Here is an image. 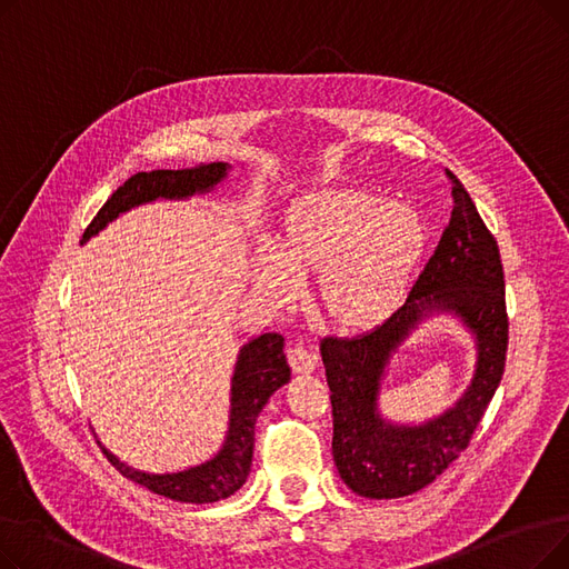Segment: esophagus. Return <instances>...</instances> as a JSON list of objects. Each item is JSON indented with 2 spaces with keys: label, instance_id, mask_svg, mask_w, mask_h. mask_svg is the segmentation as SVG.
<instances>
[{
  "label": "esophagus",
  "instance_id": "34e87169",
  "mask_svg": "<svg viewBox=\"0 0 569 569\" xmlns=\"http://www.w3.org/2000/svg\"><path fill=\"white\" fill-rule=\"evenodd\" d=\"M288 362L295 373H313L316 357L305 346L288 348Z\"/></svg>",
  "mask_w": 569,
  "mask_h": 569
}]
</instances>
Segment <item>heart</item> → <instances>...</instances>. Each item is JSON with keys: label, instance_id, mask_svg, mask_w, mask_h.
I'll return each instance as SVG.
<instances>
[{"label": "heart", "instance_id": "1", "mask_svg": "<svg viewBox=\"0 0 569 569\" xmlns=\"http://www.w3.org/2000/svg\"><path fill=\"white\" fill-rule=\"evenodd\" d=\"M427 251L412 209L360 189H320L281 212L272 258L253 269V290L290 305L295 286L316 279V309L339 335H369L403 305Z\"/></svg>", "mask_w": 569, "mask_h": 569}]
</instances>
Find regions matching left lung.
<instances>
[{
    "label": "left lung",
    "mask_w": 569,
    "mask_h": 569,
    "mask_svg": "<svg viewBox=\"0 0 569 569\" xmlns=\"http://www.w3.org/2000/svg\"><path fill=\"white\" fill-rule=\"evenodd\" d=\"M452 179V217L406 305L378 330L320 341L335 417L332 457L341 480L365 498H403L431 485L466 450L505 371L507 309L500 253L475 202ZM433 312L457 315L476 339L469 390L422 426H395L377 410L379 380L392 351Z\"/></svg>",
    "instance_id": "1"
}]
</instances>
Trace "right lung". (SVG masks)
Listing matches in <instances>:
<instances>
[{
    "mask_svg": "<svg viewBox=\"0 0 569 569\" xmlns=\"http://www.w3.org/2000/svg\"><path fill=\"white\" fill-rule=\"evenodd\" d=\"M230 166L228 163H207L187 170H152L138 172L129 177L119 187L108 202L99 209L94 221L82 234V242L89 237L99 234L108 223H112L119 214L129 209L163 200H184L198 193L212 191L219 182H223ZM290 380V367L283 355V337L281 335H260L242 346L237 355V365L230 385V422L221 450L200 466L179 470V472H142L124 461H119L106 447H101L108 461L122 472L127 480L142 485L152 493L166 496L179 502H217L232 496L239 487L247 482L251 459H253V433L256 420L281 385Z\"/></svg>",
    "mask_w": 569,
    "mask_h": 569,
    "instance_id": "add662e5",
    "label": "right lung"
}]
</instances>
